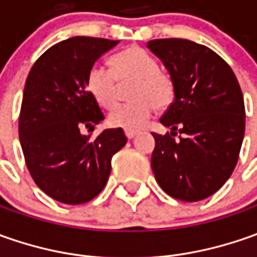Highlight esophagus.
<instances>
[{"mask_svg":"<svg viewBox=\"0 0 257 257\" xmlns=\"http://www.w3.org/2000/svg\"><path fill=\"white\" fill-rule=\"evenodd\" d=\"M137 134H139V132H134V130H125V137H127L128 140L134 139V137H136Z\"/></svg>","mask_w":257,"mask_h":257,"instance_id":"obj_1","label":"esophagus"}]
</instances>
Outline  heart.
Listing matches in <instances>:
<instances>
[{"label": "heart", "instance_id": "heart-1", "mask_svg": "<svg viewBox=\"0 0 257 257\" xmlns=\"http://www.w3.org/2000/svg\"><path fill=\"white\" fill-rule=\"evenodd\" d=\"M111 70L93 65L85 77L90 95L103 108H112L118 99L119 85L133 82L132 103L116 106L107 117L113 127L124 130L142 128L154 107L169 108L176 97V85L172 75L160 70L159 61L140 47H130L110 58Z\"/></svg>", "mask_w": 257, "mask_h": 257}]
</instances>
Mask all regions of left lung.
<instances>
[{"label": "left lung", "instance_id": "1", "mask_svg": "<svg viewBox=\"0 0 257 257\" xmlns=\"http://www.w3.org/2000/svg\"><path fill=\"white\" fill-rule=\"evenodd\" d=\"M147 47L176 85L174 101L160 118L172 132L153 133L154 177L169 196L199 202L222 187L239 160L244 136L242 90L230 65L206 45L164 38Z\"/></svg>", "mask_w": 257, "mask_h": 257}]
</instances>
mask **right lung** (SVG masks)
<instances>
[{
  "label": "right lung",
  "instance_id": "obj_1",
  "mask_svg": "<svg viewBox=\"0 0 257 257\" xmlns=\"http://www.w3.org/2000/svg\"><path fill=\"white\" fill-rule=\"evenodd\" d=\"M120 41L73 37L50 47L27 77L18 134L27 169L54 200L83 204L101 192L111 157L127 143L123 128H107L95 139L83 134L104 115L85 87L94 63Z\"/></svg>",
  "mask_w": 257,
  "mask_h": 257
}]
</instances>
